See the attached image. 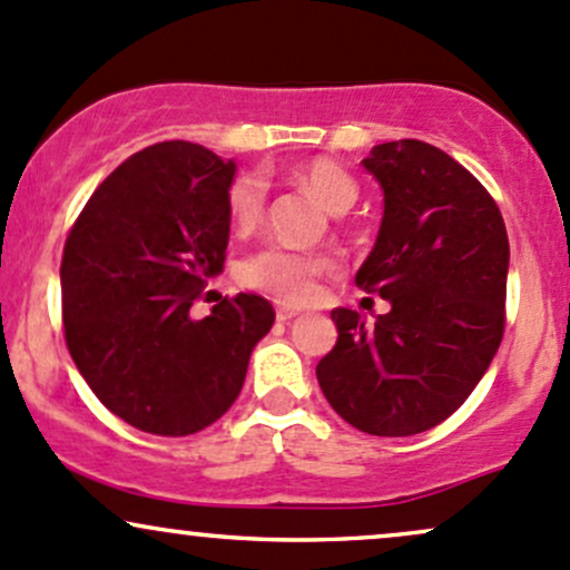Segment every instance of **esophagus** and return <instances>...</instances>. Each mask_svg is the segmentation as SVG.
I'll use <instances>...</instances> for the list:
<instances>
[{
	"label": "esophagus",
	"instance_id": "34e87169",
	"mask_svg": "<svg viewBox=\"0 0 570 570\" xmlns=\"http://www.w3.org/2000/svg\"><path fill=\"white\" fill-rule=\"evenodd\" d=\"M298 315H302V312L293 309V306H279V309H277V320H279V323H291V320L298 317Z\"/></svg>",
	"mask_w": 570,
	"mask_h": 570
}]
</instances>
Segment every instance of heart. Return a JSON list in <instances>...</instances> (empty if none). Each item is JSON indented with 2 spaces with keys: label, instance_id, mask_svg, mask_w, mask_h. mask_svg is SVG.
<instances>
[{
  "label": "heart",
  "instance_id": "b5f03b06",
  "mask_svg": "<svg viewBox=\"0 0 570 570\" xmlns=\"http://www.w3.org/2000/svg\"><path fill=\"white\" fill-rule=\"evenodd\" d=\"M298 180L315 199L328 207L331 213H344L357 199V183L328 158H315L298 169ZM228 217H232L236 232H250L261 223L266 209V183L258 175L236 177L226 196ZM336 261L325 253L291 250L283 245H266L250 258H245L239 274L242 283L264 291L268 296L279 298L287 304H302L315 296L317 279L331 274Z\"/></svg>",
  "mask_w": 570,
  "mask_h": 570
}]
</instances>
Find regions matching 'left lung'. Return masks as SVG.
Masks as SVG:
<instances>
[{"mask_svg":"<svg viewBox=\"0 0 570 570\" xmlns=\"http://www.w3.org/2000/svg\"><path fill=\"white\" fill-rule=\"evenodd\" d=\"M363 166L385 213L355 285L380 293L390 312L371 328L353 309L331 312L338 338L317 382L357 431L414 436L444 423L498 353L509 236L484 185L439 147L382 142Z\"/></svg>","mask_w":570,"mask_h":570,"instance_id":"8db88e82","label":"left lung"}]
</instances>
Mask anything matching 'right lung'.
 <instances>
[{"label": "right lung", "mask_w": 570, "mask_h": 570, "mask_svg": "<svg viewBox=\"0 0 570 570\" xmlns=\"http://www.w3.org/2000/svg\"><path fill=\"white\" fill-rule=\"evenodd\" d=\"M234 161L194 142L134 153L88 199L61 258L63 336L120 420L188 436L232 409L274 309L255 293L190 306L223 272Z\"/></svg>", "instance_id": "obj_1"}]
</instances>
